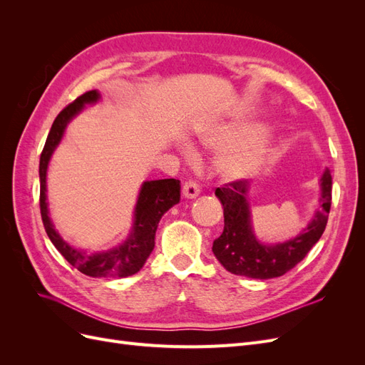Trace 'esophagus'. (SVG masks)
<instances>
[{"label": "esophagus", "mask_w": 365, "mask_h": 365, "mask_svg": "<svg viewBox=\"0 0 365 365\" xmlns=\"http://www.w3.org/2000/svg\"><path fill=\"white\" fill-rule=\"evenodd\" d=\"M182 195L185 197H190V200L192 197H196L197 195H200V185H197V182L193 180L185 181L182 185Z\"/></svg>", "instance_id": "esophagus-1"}]
</instances>
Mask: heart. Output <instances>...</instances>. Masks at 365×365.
<instances>
[{
  "mask_svg": "<svg viewBox=\"0 0 365 365\" xmlns=\"http://www.w3.org/2000/svg\"><path fill=\"white\" fill-rule=\"evenodd\" d=\"M205 141L215 148H231L219 160V168L230 178L256 172L268 153V135L239 123L213 128Z\"/></svg>",
  "mask_w": 365,
  "mask_h": 365,
  "instance_id": "heart-1",
  "label": "heart"
}]
</instances>
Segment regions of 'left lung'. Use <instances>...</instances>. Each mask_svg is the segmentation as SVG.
Here are the masks:
<instances>
[{"label":"left lung","mask_w":365,"mask_h":365,"mask_svg":"<svg viewBox=\"0 0 365 365\" xmlns=\"http://www.w3.org/2000/svg\"><path fill=\"white\" fill-rule=\"evenodd\" d=\"M247 181L236 180L217 187L215 195L224 207V231L213 242V252L231 274L251 279H274L291 271L324 233L332 205V175L326 169L322 178V210L295 239L267 247L252 235Z\"/></svg>","instance_id":"1"}]
</instances>
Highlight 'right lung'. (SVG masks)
<instances>
[{
  "instance_id": "add662e5",
  "label": "right lung",
  "mask_w": 365,
  "mask_h": 365,
  "mask_svg": "<svg viewBox=\"0 0 365 365\" xmlns=\"http://www.w3.org/2000/svg\"><path fill=\"white\" fill-rule=\"evenodd\" d=\"M97 98L98 93L96 90L79 96L73 103L65 106L53 121L39 160L41 216L43 228H46L53 245L77 271H81L88 277H128V275L135 274L141 269L153 247H155V231L160 219L172 205L180 202L181 185L178 180L173 178L148 181L143 184L135 207L134 230H132L129 239L123 245L111 251L85 254L79 250L71 248L67 242L62 240L56 230L53 228L48 217V208L46 202L47 165L53 150L59 145L63 129L68 121L81 111L85 103H94Z\"/></svg>"
}]
</instances>
